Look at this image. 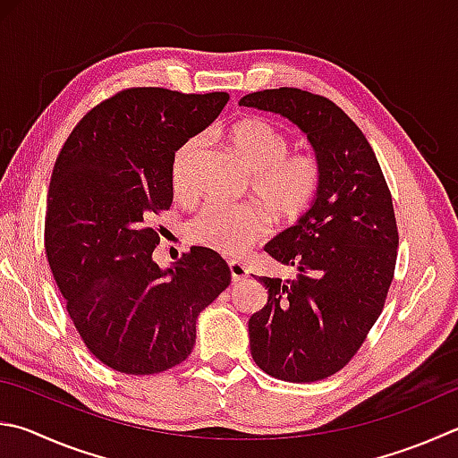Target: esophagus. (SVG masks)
Wrapping results in <instances>:
<instances>
[{
    "instance_id": "esophagus-1",
    "label": "esophagus",
    "mask_w": 458,
    "mask_h": 458,
    "mask_svg": "<svg viewBox=\"0 0 458 458\" xmlns=\"http://www.w3.org/2000/svg\"><path fill=\"white\" fill-rule=\"evenodd\" d=\"M228 266H230L232 282H242V280L248 276V270H246L244 264H240V262H236V260H230Z\"/></svg>"
}]
</instances>
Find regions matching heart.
<instances>
[{
	"mask_svg": "<svg viewBox=\"0 0 458 458\" xmlns=\"http://www.w3.org/2000/svg\"><path fill=\"white\" fill-rule=\"evenodd\" d=\"M228 140L246 164L250 190L276 224H290L312 206L320 188V162L309 149H290V138L264 118H244L230 128ZM208 134L198 131L178 146L172 157V186L190 196L206 156ZM268 230V218L254 204H206L188 222L196 244L226 256H238Z\"/></svg>",
	"mask_w": 458,
	"mask_h": 458,
	"instance_id": "b5f03b06",
	"label": "heart"
}]
</instances>
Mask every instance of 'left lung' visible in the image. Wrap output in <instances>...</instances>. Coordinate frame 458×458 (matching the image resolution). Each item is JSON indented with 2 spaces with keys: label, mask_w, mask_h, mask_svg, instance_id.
<instances>
[{
  "label": "left lung",
  "mask_w": 458,
  "mask_h": 458,
  "mask_svg": "<svg viewBox=\"0 0 458 458\" xmlns=\"http://www.w3.org/2000/svg\"><path fill=\"white\" fill-rule=\"evenodd\" d=\"M240 106L296 123L320 162L312 208L264 248L296 278L260 276L268 302L248 330L266 374L322 380L351 362L385 309L398 248L393 196L367 136L328 98L278 88L248 94Z\"/></svg>",
  "instance_id": "1"
}]
</instances>
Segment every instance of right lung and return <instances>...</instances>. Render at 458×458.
<instances>
[{"label": "right lung", "instance_id": "obj_1", "mask_svg": "<svg viewBox=\"0 0 458 458\" xmlns=\"http://www.w3.org/2000/svg\"><path fill=\"white\" fill-rule=\"evenodd\" d=\"M226 91L128 88L78 122L57 156L46 208V256L73 327L99 362L157 374L184 362L196 320L230 286V268L192 246L154 262V216L174 198L172 157L228 102Z\"/></svg>", "mask_w": 458, "mask_h": 458}]
</instances>
